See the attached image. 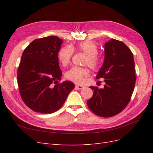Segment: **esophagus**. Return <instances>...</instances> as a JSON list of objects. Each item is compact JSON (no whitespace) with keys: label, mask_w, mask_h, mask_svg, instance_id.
<instances>
[{"label":"esophagus","mask_w":153,"mask_h":153,"mask_svg":"<svg viewBox=\"0 0 153 153\" xmlns=\"http://www.w3.org/2000/svg\"><path fill=\"white\" fill-rule=\"evenodd\" d=\"M83 85H76V88L77 89H82L83 88Z\"/></svg>","instance_id":"1"}]
</instances>
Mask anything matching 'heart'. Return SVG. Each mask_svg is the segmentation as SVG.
<instances>
[{
    "label": "heart",
    "mask_w": 153,
    "mask_h": 153,
    "mask_svg": "<svg viewBox=\"0 0 153 153\" xmlns=\"http://www.w3.org/2000/svg\"><path fill=\"white\" fill-rule=\"evenodd\" d=\"M74 51L85 54L83 64L87 65L92 70H97L101 65V60L98 56L99 48L93 41H85L75 45H66L60 48L58 52V58L63 66H67L70 63ZM89 71L86 67H72L65 73V78L74 83H81L88 76Z\"/></svg>",
    "instance_id": "obj_1"
}]
</instances>
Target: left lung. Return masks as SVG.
<instances>
[{"instance_id": "1", "label": "left lung", "mask_w": 153, "mask_h": 153, "mask_svg": "<svg viewBox=\"0 0 153 153\" xmlns=\"http://www.w3.org/2000/svg\"><path fill=\"white\" fill-rule=\"evenodd\" d=\"M105 54L96 78L104 79L106 84L103 89L90 87L94 92L87 104L95 114L108 118L121 112L128 105L136 76L134 55L123 42L110 40L105 45Z\"/></svg>"}]
</instances>
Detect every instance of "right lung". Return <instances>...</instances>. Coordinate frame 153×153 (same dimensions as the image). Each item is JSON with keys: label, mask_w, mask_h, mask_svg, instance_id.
<instances>
[{"label": "right lung", "mask_w": 153, "mask_h": 153, "mask_svg": "<svg viewBox=\"0 0 153 153\" xmlns=\"http://www.w3.org/2000/svg\"><path fill=\"white\" fill-rule=\"evenodd\" d=\"M62 43L56 36L37 39L22 53L17 74L19 94L25 105L35 112L57 111L75 87L70 81L59 83L62 73L58 52Z\"/></svg>", "instance_id": "add662e5"}]
</instances>
